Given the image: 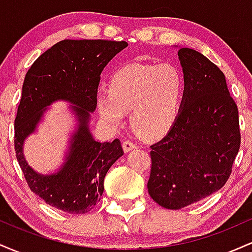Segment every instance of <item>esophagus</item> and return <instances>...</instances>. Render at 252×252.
Segmentation results:
<instances>
[{
  "label": "esophagus",
  "mask_w": 252,
  "mask_h": 252,
  "mask_svg": "<svg viewBox=\"0 0 252 252\" xmlns=\"http://www.w3.org/2000/svg\"><path fill=\"white\" fill-rule=\"evenodd\" d=\"M136 147H137V146H136V143L132 142V141L126 140V141H124V142H123V150L126 153H128V152H130V150L135 149Z\"/></svg>",
  "instance_id": "esophagus-1"
}]
</instances>
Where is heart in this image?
Listing matches in <instances>:
<instances>
[{
	"label": "heart",
	"mask_w": 252,
	"mask_h": 252,
	"mask_svg": "<svg viewBox=\"0 0 252 252\" xmlns=\"http://www.w3.org/2000/svg\"><path fill=\"white\" fill-rule=\"evenodd\" d=\"M185 94L184 77L169 63H128L111 74L108 92L96 96L100 118L120 128L124 112L137 134L155 138L168 131L178 117Z\"/></svg>",
	"instance_id": "b5f03b06"
}]
</instances>
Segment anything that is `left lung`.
I'll return each mask as SVG.
<instances>
[{
  "label": "left lung",
  "mask_w": 252,
  "mask_h": 252,
  "mask_svg": "<svg viewBox=\"0 0 252 252\" xmlns=\"http://www.w3.org/2000/svg\"><path fill=\"white\" fill-rule=\"evenodd\" d=\"M185 94L174 124L150 146L148 192L154 201L180 210L226 184L239 146L238 109L219 67L192 48H179Z\"/></svg>",
  "instance_id": "obj_1"
}]
</instances>
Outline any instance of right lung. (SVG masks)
<instances>
[{
    "mask_svg": "<svg viewBox=\"0 0 252 252\" xmlns=\"http://www.w3.org/2000/svg\"><path fill=\"white\" fill-rule=\"evenodd\" d=\"M126 41L63 40L34 62L25 77L15 118V152L31 190L46 204L71 215H83L94 207L104 190V178L122 156L118 138L98 142L89 129L96 110L100 73ZM57 100L71 102L77 128L71 135L65 162L57 173L40 175L28 166L24 140L35 131L47 106Z\"/></svg>",
    "mask_w": 252,
    "mask_h": 252,
    "instance_id": "1",
    "label": "right lung"
}]
</instances>
